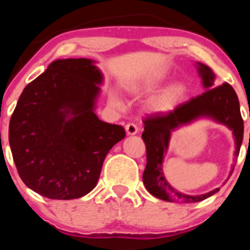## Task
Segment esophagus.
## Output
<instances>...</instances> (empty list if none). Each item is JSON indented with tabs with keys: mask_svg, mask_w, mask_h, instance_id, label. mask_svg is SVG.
I'll return each instance as SVG.
<instances>
[{
	"mask_svg": "<svg viewBox=\"0 0 250 250\" xmlns=\"http://www.w3.org/2000/svg\"><path fill=\"white\" fill-rule=\"evenodd\" d=\"M138 130H139V128H138V125L135 123H128V125H125V132H127L128 135L137 134Z\"/></svg>",
	"mask_w": 250,
	"mask_h": 250,
	"instance_id": "1",
	"label": "esophagus"
}]
</instances>
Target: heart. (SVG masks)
Here are the masks:
<instances>
[{
    "label": "heart",
    "instance_id": "obj_1",
    "mask_svg": "<svg viewBox=\"0 0 250 250\" xmlns=\"http://www.w3.org/2000/svg\"><path fill=\"white\" fill-rule=\"evenodd\" d=\"M162 80H165V75L157 74L151 78L150 84H157V83H160ZM183 93H184V87L181 84L176 83V84L170 85V87L168 88L165 93H163L162 97L160 98V104L163 105V106H167V105L172 104L174 100L178 99V98L180 97ZM112 102L115 103V104H118V100L116 99V98H113Z\"/></svg>",
    "mask_w": 250,
    "mask_h": 250
}]
</instances>
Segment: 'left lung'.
Listing matches in <instances>:
<instances>
[{
    "mask_svg": "<svg viewBox=\"0 0 250 250\" xmlns=\"http://www.w3.org/2000/svg\"><path fill=\"white\" fill-rule=\"evenodd\" d=\"M197 67L198 74L202 77L203 87L206 88L202 94L191 98L188 102L178 105L169 112L152 113L143 121L145 125L141 138L146 145V167L143 174L144 185L151 195L168 202H200L220 190V188H218L204 195L190 196L179 192L166 180L162 170L163 155L167 152L170 134L174 129L192 122L196 118H213L232 130L236 140V157L238 156L243 140V120L239 110L238 98L232 85L225 82L214 87V74L211 70L201 62H198Z\"/></svg>",
    "mask_w": 250,
    "mask_h": 250,
    "instance_id": "left-lung-1",
    "label": "left lung"
}]
</instances>
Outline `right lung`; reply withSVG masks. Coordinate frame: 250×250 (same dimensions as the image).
Here are the masks:
<instances>
[{
  "mask_svg": "<svg viewBox=\"0 0 250 250\" xmlns=\"http://www.w3.org/2000/svg\"><path fill=\"white\" fill-rule=\"evenodd\" d=\"M103 75L90 59H60L22 90L9 122L19 176L50 200H74L95 188L105 157L125 137L94 112Z\"/></svg>",
  "mask_w": 250,
  "mask_h": 250,
  "instance_id": "right-lung-1",
  "label": "right lung"
}]
</instances>
